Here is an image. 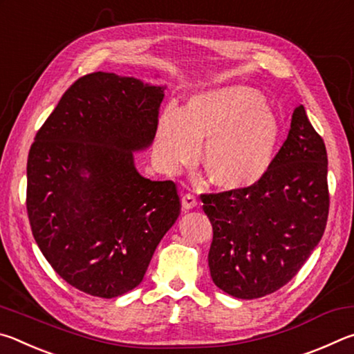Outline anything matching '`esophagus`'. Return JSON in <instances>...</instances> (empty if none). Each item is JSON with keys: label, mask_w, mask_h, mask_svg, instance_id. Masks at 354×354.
I'll list each match as a JSON object with an SVG mask.
<instances>
[{"label": "esophagus", "mask_w": 354, "mask_h": 354, "mask_svg": "<svg viewBox=\"0 0 354 354\" xmlns=\"http://www.w3.org/2000/svg\"><path fill=\"white\" fill-rule=\"evenodd\" d=\"M181 203H183L184 209H192V207H195L196 205H198V201H196V196L194 194H184L183 198H181Z\"/></svg>", "instance_id": "obj_1"}]
</instances>
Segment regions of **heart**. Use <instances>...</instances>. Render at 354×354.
<instances>
[{
	"label": "heart",
	"instance_id": "1",
	"mask_svg": "<svg viewBox=\"0 0 354 354\" xmlns=\"http://www.w3.org/2000/svg\"><path fill=\"white\" fill-rule=\"evenodd\" d=\"M223 190L256 185L270 170L279 142V123L262 95L245 86H227L195 95L183 112L167 111L156 133V154L176 171L198 154Z\"/></svg>",
	"mask_w": 354,
	"mask_h": 354
}]
</instances>
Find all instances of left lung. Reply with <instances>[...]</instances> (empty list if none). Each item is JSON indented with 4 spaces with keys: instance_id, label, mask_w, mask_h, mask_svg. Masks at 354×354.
<instances>
[{
    "instance_id": "8db88e82",
    "label": "left lung",
    "mask_w": 354,
    "mask_h": 354,
    "mask_svg": "<svg viewBox=\"0 0 354 354\" xmlns=\"http://www.w3.org/2000/svg\"><path fill=\"white\" fill-rule=\"evenodd\" d=\"M211 220L209 270L214 284L242 299L277 292L319 245L329 212L328 154L304 107L270 170L250 189L201 194Z\"/></svg>"
}]
</instances>
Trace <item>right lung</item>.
Wrapping results in <instances>:
<instances>
[{"mask_svg": "<svg viewBox=\"0 0 354 354\" xmlns=\"http://www.w3.org/2000/svg\"><path fill=\"white\" fill-rule=\"evenodd\" d=\"M162 87L91 73L65 91L28 154L26 209L50 266L77 290L115 298L142 283L181 212L173 181L136 170L153 142ZM87 174V177H84Z\"/></svg>", "mask_w": 354, "mask_h": 354, "instance_id": "1", "label": "right lung"}]
</instances>
